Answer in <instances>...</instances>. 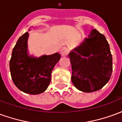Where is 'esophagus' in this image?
Masks as SVG:
<instances>
[{
	"instance_id": "esophagus-1",
	"label": "esophagus",
	"mask_w": 122,
	"mask_h": 122,
	"mask_svg": "<svg viewBox=\"0 0 122 122\" xmlns=\"http://www.w3.org/2000/svg\"><path fill=\"white\" fill-rule=\"evenodd\" d=\"M60 53H61L62 56H66L69 54V51L66 47H63V48L61 49V51H60Z\"/></svg>"
}]
</instances>
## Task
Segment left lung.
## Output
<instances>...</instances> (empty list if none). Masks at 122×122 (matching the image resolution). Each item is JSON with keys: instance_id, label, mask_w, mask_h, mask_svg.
Instances as JSON below:
<instances>
[{"instance_id": "obj_1", "label": "left lung", "mask_w": 122, "mask_h": 122, "mask_svg": "<svg viewBox=\"0 0 122 122\" xmlns=\"http://www.w3.org/2000/svg\"><path fill=\"white\" fill-rule=\"evenodd\" d=\"M72 82L78 90L90 93L99 90L110 80L112 57L104 35L93 29L88 38L69 54Z\"/></svg>"}]
</instances>
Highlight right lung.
Returning <instances> with one entry per match:
<instances>
[{"mask_svg": "<svg viewBox=\"0 0 122 122\" xmlns=\"http://www.w3.org/2000/svg\"><path fill=\"white\" fill-rule=\"evenodd\" d=\"M27 32L20 36L13 48L10 61V69L15 86L24 93L32 95L42 93L51 82L53 67L61 58L56 53L39 58L27 53Z\"/></svg>", "mask_w": 122, "mask_h": 122, "instance_id": "right-lung-1", "label": "right lung"}]
</instances>
